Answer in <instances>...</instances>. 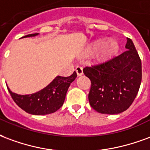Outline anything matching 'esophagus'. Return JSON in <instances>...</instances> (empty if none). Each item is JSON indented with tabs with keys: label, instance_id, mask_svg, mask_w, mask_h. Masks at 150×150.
Returning a JSON list of instances; mask_svg holds the SVG:
<instances>
[{
	"label": "esophagus",
	"instance_id": "esophagus-1",
	"mask_svg": "<svg viewBox=\"0 0 150 150\" xmlns=\"http://www.w3.org/2000/svg\"><path fill=\"white\" fill-rule=\"evenodd\" d=\"M75 70H76V74L78 76H81V75H82L83 74V68L81 66H80V65H77L75 69Z\"/></svg>",
	"mask_w": 150,
	"mask_h": 150
}]
</instances>
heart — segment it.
Listing matches in <instances>:
<instances>
[{"mask_svg":"<svg viewBox=\"0 0 150 150\" xmlns=\"http://www.w3.org/2000/svg\"><path fill=\"white\" fill-rule=\"evenodd\" d=\"M118 49V44L114 40H112L107 44L106 40H98L95 41L91 45V50L93 51H98L101 50V53L104 56H109L117 52Z\"/></svg>","mask_w":150,"mask_h":150,"instance_id":"obj_1","label":"heart"}]
</instances>
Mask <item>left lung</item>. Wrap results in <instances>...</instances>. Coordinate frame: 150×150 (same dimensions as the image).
Segmentation results:
<instances>
[{
    "label": "left lung",
    "mask_w": 150,
    "mask_h": 150,
    "mask_svg": "<svg viewBox=\"0 0 150 150\" xmlns=\"http://www.w3.org/2000/svg\"><path fill=\"white\" fill-rule=\"evenodd\" d=\"M126 50L83 72L91 81L88 101L97 112L117 114L127 110L136 98L142 82V61L131 39Z\"/></svg>",
    "instance_id": "1"
}]
</instances>
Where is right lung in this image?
Masks as SVG:
<instances>
[{"label":"right lung","mask_w":150,"mask_h":150,"mask_svg":"<svg viewBox=\"0 0 150 150\" xmlns=\"http://www.w3.org/2000/svg\"><path fill=\"white\" fill-rule=\"evenodd\" d=\"M38 34L33 33L23 38L34 37ZM76 77L75 71L69 76H57L45 88L29 95L17 94L7 88L14 102L21 109L33 115H45L56 112L62 106L68 88Z\"/></svg>","instance_id":"add662e5"}]
</instances>
